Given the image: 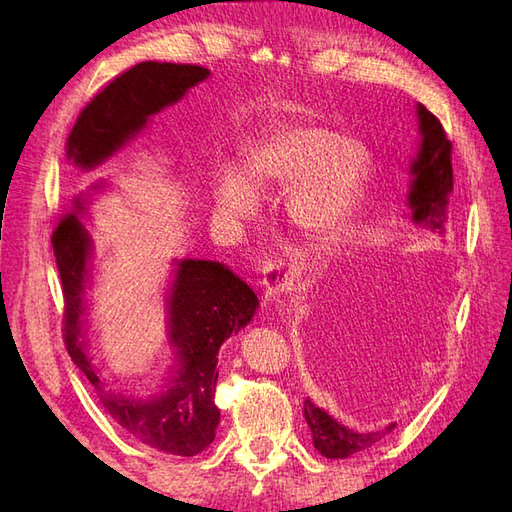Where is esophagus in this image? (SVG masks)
I'll return each instance as SVG.
<instances>
[{
  "label": "esophagus",
  "mask_w": 512,
  "mask_h": 512,
  "mask_svg": "<svg viewBox=\"0 0 512 512\" xmlns=\"http://www.w3.org/2000/svg\"><path fill=\"white\" fill-rule=\"evenodd\" d=\"M294 282H297V271H294L282 260L267 262V265L262 267L260 284H262V288H265L269 297H280V294L292 290Z\"/></svg>",
  "instance_id": "1"
}]
</instances>
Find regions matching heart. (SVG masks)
I'll list each match as a JSON object with an SVG mask.
<instances>
[{"label": "heart", "mask_w": 512, "mask_h": 512, "mask_svg": "<svg viewBox=\"0 0 512 512\" xmlns=\"http://www.w3.org/2000/svg\"><path fill=\"white\" fill-rule=\"evenodd\" d=\"M371 160L354 138L327 128L297 126L260 138L247 149L245 177L226 170L218 179V205L243 215L254 205L252 185L302 179L290 198V215L309 235H342L367 190Z\"/></svg>", "instance_id": "1"}]
</instances>
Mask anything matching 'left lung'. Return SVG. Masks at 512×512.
<instances>
[{
	"instance_id": "8db88e82",
	"label": "left lung",
	"mask_w": 512,
	"mask_h": 512,
	"mask_svg": "<svg viewBox=\"0 0 512 512\" xmlns=\"http://www.w3.org/2000/svg\"><path fill=\"white\" fill-rule=\"evenodd\" d=\"M418 113V132H421V149L410 166V194L408 205L412 209V220L423 224L433 232H444L448 196L453 192V145L448 141L440 119L429 113L423 104L416 106ZM305 421L312 429L316 451L327 459H346L350 455L363 453L367 448L380 444L389 433H393L395 423L386 425L378 431H352L339 425L333 416H329L312 401L305 399Z\"/></svg>"
}]
</instances>
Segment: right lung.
I'll return each mask as SVG.
<instances>
[{
    "label": "right lung",
    "instance_id": "right-lung-1",
    "mask_svg": "<svg viewBox=\"0 0 512 512\" xmlns=\"http://www.w3.org/2000/svg\"><path fill=\"white\" fill-rule=\"evenodd\" d=\"M211 72L194 64L143 61L119 74L76 119L66 156L76 166L94 168L145 128L151 115L175 104ZM79 198L53 230V252L64 290V342L104 410L130 436L158 451L192 457L213 442L220 423L215 406L218 350L232 333L252 320L258 307L254 290L222 262L179 260L168 292V342L175 348V369L160 395L134 397L106 389L87 356L83 329L85 297L91 288V239L79 220Z\"/></svg>",
    "mask_w": 512,
    "mask_h": 512
}]
</instances>
